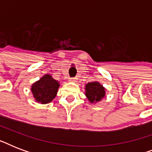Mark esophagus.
I'll return each mask as SVG.
<instances>
[{"mask_svg":"<svg viewBox=\"0 0 152 152\" xmlns=\"http://www.w3.org/2000/svg\"><path fill=\"white\" fill-rule=\"evenodd\" d=\"M69 81H71V82H76L77 81V78L76 77H72V78H69Z\"/></svg>","mask_w":152,"mask_h":152,"instance_id":"34e87169","label":"esophagus"}]
</instances>
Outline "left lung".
Wrapping results in <instances>:
<instances>
[{"label": "left lung", "instance_id": "left-lung-1", "mask_svg": "<svg viewBox=\"0 0 152 152\" xmlns=\"http://www.w3.org/2000/svg\"><path fill=\"white\" fill-rule=\"evenodd\" d=\"M86 95L91 102H99L105 96V88L98 82H91L86 85Z\"/></svg>", "mask_w": 152, "mask_h": 152}]
</instances>
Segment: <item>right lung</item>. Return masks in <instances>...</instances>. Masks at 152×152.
Instances as JSON below:
<instances>
[{
    "label": "right lung",
    "instance_id": "right-lung-1",
    "mask_svg": "<svg viewBox=\"0 0 152 152\" xmlns=\"http://www.w3.org/2000/svg\"><path fill=\"white\" fill-rule=\"evenodd\" d=\"M59 83L50 75H45L32 85L31 91L37 102L42 104L50 102L57 95Z\"/></svg>",
    "mask_w": 152,
    "mask_h": 152
}]
</instances>
